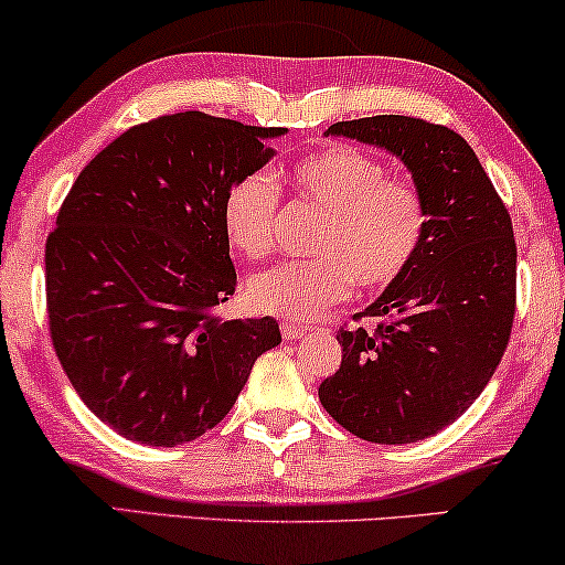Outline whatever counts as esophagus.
Returning a JSON list of instances; mask_svg holds the SVG:
<instances>
[{
  "label": "esophagus",
  "instance_id": "esophagus-1",
  "mask_svg": "<svg viewBox=\"0 0 565 565\" xmlns=\"http://www.w3.org/2000/svg\"><path fill=\"white\" fill-rule=\"evenodd\" d=\"M303 332H306V329L300 327V324H288V321H285V324H282V337H285V340H298V337H303Z\"/></svg>",
  "mask_w": 565,
  "mask_h": 565
}]
</instances>
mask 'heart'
Returning a JSON list of instances; mask_svg holds the SVG:
<instances>
[{"label": "heart", "instance_id": "b5f03b06", "mask_svg": "<svg viewBox=\"0 0 565 565\" xmlns=\"http://www.w3.org/2000/svg\"><path fill=\"white\" fill-rule=\"evenodd\" d=\"M288 184L324 220L311 238L313 259L285 262L246 282L254 311L285 321L317 319L353 292L384 290L407 273L428 233L420 189L386 175L379 158L348 145H324L290 168ZM228 244L248 259L273 252L280 186L273 175L248 173L223 200Z\"/></svg>", "mask_w": 565, "mask_h": 565}]
</instances>
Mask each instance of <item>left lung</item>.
Listing matches in <instances>:
<instances>
[{
	"mask_svg": "<svg viewBox=\"0 0 565 565\" xmlns=\"http://www.w3.org/2000/svg\"><path fill=\"white\" fill-rule=\"evenodd\" d=\"M392 152L428 204L413 265L358 317L373 332L340 329L342 363L319 399L371 444L438 434L480 397L509 345L516 311V244L507 204L465 137L409 116L337 121L327 137Z\"/></svg>",
	"mask_w": 565,
	"mask_h": 565,
	"instance_id": "8db88e82",
	"label": "left lung"
}]
</instances>
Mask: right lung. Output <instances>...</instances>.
<instances>
[{"instance_id": "obj_1", "label": "right lung", "mask_w": 565, "mask_h": 565, "mask_svg": "<svg viewBox=\"0 0 565 565\" xmlns=\"http://www.w3.org/2000/svg\"><path fill=\"white\" fill-rule=\"evenodd\" d=\"M282 127L158 116L83 168L46 238L51 342L79 399L129 441H194L231 413L273 317L220 319L236 292L223 200Z\"/></svg>"}]
</instances>
